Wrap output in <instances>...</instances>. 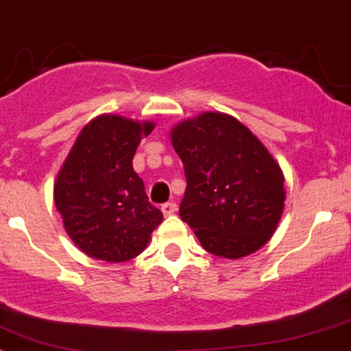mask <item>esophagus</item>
Listing matches in <instances>:
<instances>
[{"mask_svg": "<svg viewBox=\"0 0 351 351\" xmlns=\"http://www.w3.org/2000/svg\"><path fill=\"white\" fill-rule=\"evenodd\" d=\"M160 211H162V215H165V216L175 215V213H176V204H175V202H166V204H162Z\"/></svg>", "mask_w": 351, "mask_h": 351, "instance_id": "esophagus-1", "label": "esophagus"}]
</instances>
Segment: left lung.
<instances>
[{
	"label": "left lung",
	"instance_id": "1",
	"mask_svg": "<svg viewBox=\"0 0 351 351\" xmlns=\"http://www.w3.org/2000/svg\"><path fill=\"white\" fill-rule=\"evenodd\" d=\"M186 178L180 216L208 253L239 260L270 241L284 211V173L241 121L202 112L171 128Z\"/></svg>",
	"mask_w": 351,
	"mask_h": 351
}]
</instances>
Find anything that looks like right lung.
<instances>
[{"label": "right lung", "instance_id": "right-lung-1", "mask_svg": "<svg viewBox=\"0 0 351 351\" xmlns=\"http://www.w3.org/2000/svg\"><path fill=\"white\" fill-rule=\"evenodd\" d=\"M156 124L101 114L81 130L53 185V199L72 242L90 258L133 260L162 221L133 169V156Z\"/></svg>", "mask_w": 351, "mask_h": 351}]
</instances>
